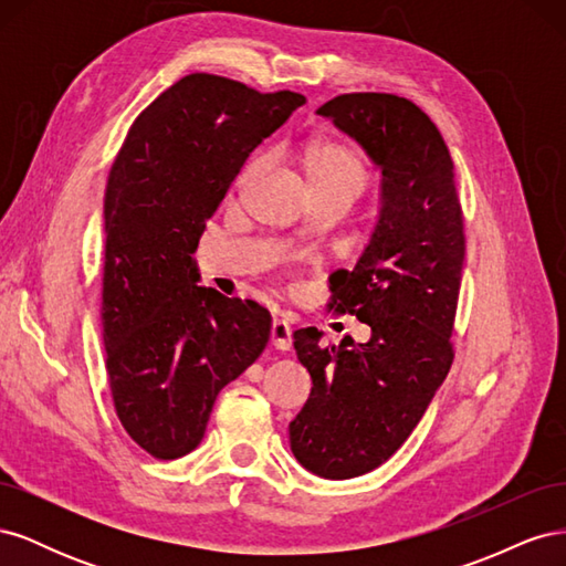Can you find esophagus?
Wrapping results in <instances>:
<instances>
[{
	"instance_id": "34e87169",
	"label": "esophagus",
	"mask_w": 566,
	"mask_h": 566,
	"mask_svg": "<svg viewBox=\"0 0 566 566\" xmlns=\"http://www.w3.org/2000/svg\"><path fill=\"white\" fill-rule=\"evenodd\" d=\"M271 345L287 352L290 345H293V328H290V323L285 318H273L271 323Z\"/></svg>"
}]
</instances>
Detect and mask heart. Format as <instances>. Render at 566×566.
I'll use <instances>...</instances> for the list:
<instances>
[{"label":"heart","instance_id":"obj_1","mask_svg":"<svg viewBox=\"0 0 566 566\" xmlns=\"http://www.w3.org/2000/svg\"><path fill=\"white\" fill-rule=\"evenodd\" d=\"M302 165L306 181H310L312 188H342V191L354 196L361 191L368 179L366 165L361 163V158H358L349 146L333 139H316L306 146ZM260 167L262 156H254L243 167V172L238 175V186L250 181Z\"/></svg>","mask_w":566,"mask_h":566}]
</instances>
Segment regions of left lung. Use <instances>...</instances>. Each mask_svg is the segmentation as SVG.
Returning <instances> with one entry per match:
<instances>
[{"label":"left lung","mask_w":566,"mask_h":566,"mask_svg":"<svg viewBox=\"0 0 566 566\" xmlns=\"http://www.w3.org/2000/svg\"><path fill=\"white\" fill-rule=\"evenodd\" d=\"M316 113L382 169L378 227L356 266L331 276L328 302L368 323L370 339L321 347L316 328L293 335L314 387L290 449L323 479H352L399 451L449 375L465 224L449 146L413 101L356 92Z\"/></svg>","instance_id":"1"}]
</instances>
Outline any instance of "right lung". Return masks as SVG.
Here are the masks:
<instances>
[{"label": "right lung", "mask_w": 566, "mask_h": 566, "mask_svg": "<svg viewBox=\"0 0 566 566\" xmlns=\"http://www.w3.org/2000/svg\"><path fill=\"white\" fill-rule=\"evenodd\" d=\"M304 104L193 73L139 113L117 150L101 325L115 413L153 458L191 453L221 387L266 347L271 314L198 287L193 252L250 153Z\"/></svg>", "instance_id": "1"}]
</instances>
